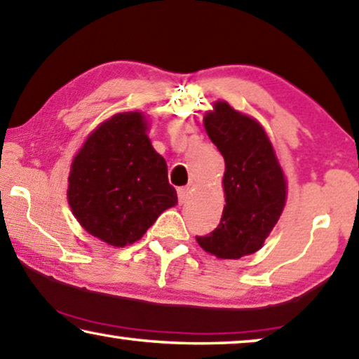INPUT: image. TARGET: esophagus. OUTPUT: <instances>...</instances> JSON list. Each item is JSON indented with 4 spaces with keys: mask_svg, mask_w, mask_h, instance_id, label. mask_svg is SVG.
<instances>
[{
    "mask_svg": "<svg viewBox=\"0 0 359 359\" xmlns=\"http://www.w3.org/2000/svg\"><path fill=\"white\" fill-rule=\"evenodd\" d=\"M191 196V189L189 187H180L178 189V201L180 203H186L187 198Z\"/></svg>",
    "mask_w": 359,
    "mask_h": 359,
    "instance_id": "1",
    "label": "esophagus"
}]
</instances>
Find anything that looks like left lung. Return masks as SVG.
I'll list each match as a JSON object with an SVG mask.
<instances>
[{"instance_id":"left-lung-1","label":"left lung","mask_w":359,"mask_h":359,"mask_svg":"<svg viewBox=\"0 0 359 359\" xmlns=\"http://www.w3.org/2000/svg\"><path fill=\"white\" fill-rule=\"evenodd\" d=\"M203 125L224 158L226 205L215 231L196 239L217 258L237 260L263 247L284 210L287 183L271 141L255 118L218 101Z\"/></svg>"}]
</instances>
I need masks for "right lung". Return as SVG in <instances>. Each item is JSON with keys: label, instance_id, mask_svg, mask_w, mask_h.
I'll return each mask as SVG.
<instances>
[{"label": "right lung", "instance_id": "obj_1", "mask_svg": "<svg viewBox=\"0 0 359 359\" xmlns=\"http://www.w3.org/2000/svg\"><path fill=\"white\" fill-rule=\"evenodd\" d=\"M141 112L115 114L74 157L67 198L79 223L102 242L140 241L158 215L178 203L165 158L154 151Z\"/></svg>", "mask_w": 359, "mask_h": 359}]
</instances>
